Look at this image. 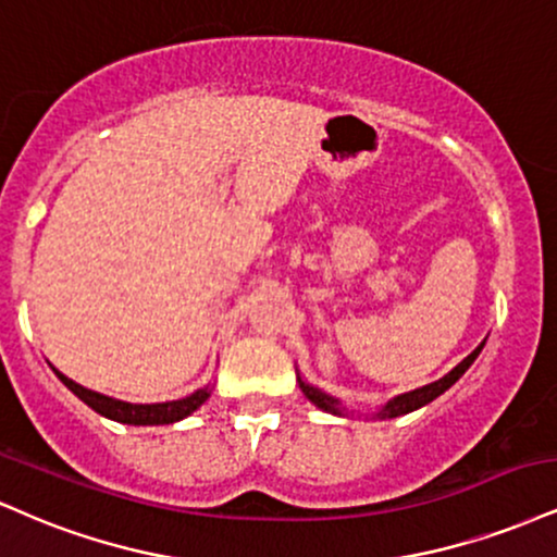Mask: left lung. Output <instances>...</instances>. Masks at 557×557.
I'll use <instances>...</instances> for the list:
<instances>
[{
	"instance_id": "left-lung-1",
	"label": "left lung",
	"mask_w": 557,
	"mask_h": 557,
	"mask_svg": "<svg viewBox=\"0 0 557 557\" xmlns=\"http://www.w3.org/2000/svg\"><path fill=\"white\" fill-rule=\"evenodd\" d=\"M482 345H485V343H482ZM482 345H480V347H474V350H472L470 355H467V358L461 360V363H459L457 368H454L451 373H446L444 379L433 381V384H428V386H423V388H414V392H410V394H399V397H394L392 401H386V405L381 407V410L376 412V418H381V420H384V418H397V414H407V412L418 410V407L428 405V401H433L435 397H438V394H444L448 386L457 384L461 373H465L467 368H470V366L474 363V358H478V355H480ZM298 381H300V379H298ZM300 388H304L306 397L311 399L313 405H317V407H321V410H324V412H332V414H345L343 407H339V401L334 399V397H330V394L319 392V388L308 386V384H304V381H300Z\"/></svg>"
}]
</instances>
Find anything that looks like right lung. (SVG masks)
Listing matches in <instances>:
<instances>
[{
  "label": "right lung",
  "mask_w": 557,
  "mask_h": 557,
  "mask_svg": "<svg viewBox=\"0 0 557 557\" xmlns=\"http://www.w3.org/2000/svg\"><path fill=\"white\" fill-rule=\"evenodd\" d=\"M57 371V368H53ZM57 376L62 379V384L70 388L72 394H77L79 399L85 401L87 407H92L98 414L103 418L116 420V423H126V425H169L176 423V420L189 418V414L202 407L207 397H210V386L197 388V392L189 394L186 399H176V401H163V405H129V401L122 399H111L106 394L90 392V388L75 384L72 379H66L64 373L57 371Z\"/></svg>",
  "instance_id": "1"
}]
</instances>
